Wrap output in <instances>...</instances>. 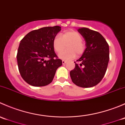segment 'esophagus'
I'll return each mask as SVG.
<instances>
[{"label":"esophagus","mask_w":125,"mask_h":125,"mask_svg":"<svg viewBox=\"0 0 125 125\" xmlns=\"http://www.w3.org/2000/svg\"><path fill=\"white\" fill-rule=\"evenodd\" d=\"M66 63V60H62V64L63 65H65V64Z\"/></svg>","instance_id":"esophagus-1"}]
</instances>
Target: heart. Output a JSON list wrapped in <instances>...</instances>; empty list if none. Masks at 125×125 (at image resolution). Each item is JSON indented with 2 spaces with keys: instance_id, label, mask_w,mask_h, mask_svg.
Returning <instances> with one entry per match:
<instances>
[{
  "instance_id": "1",
  "label": "heart",
  "mask_w": 125,
  "mask_h": 125,
  "mask_svg": "<svg viewBox=\"0 0 125 125\" xmlns=\"http://www.w3.org/2000/svg\"><path fill=\"white\" fill-rule=\"evenodd\" d=\"M82 36L79 32L74 30L65 31L62 37L57 35L52 42L54 50L57 53L63 51L68 44V50L60 54L59 57L63 60H71L76 56L80 55L85 51L86 46L82 41Z\"/></svg>"
}]
</instances>
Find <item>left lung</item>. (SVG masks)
Returning <instances> with one entry per match:
<instances>
[{"label":"left lung","instance_id":"8db88e82","mask_svg":"<svg viewBox=\"0 0 125 125\" xmlns=\"http://www.w3.org/2000/svg\"><path fill=\"white\" fill-rule=\"evenodd\" d=\"M78 32L86 42V49L70 71L73 82L82 88H90L97 85L106 71L109 60V45L97 31L87 28H80Z\"/></svg>","mask_w":125,"mask_h":125}]
</instances>
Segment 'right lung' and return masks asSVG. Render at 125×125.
<instances>
[{"instance_id": "add662e5", "label": "right lung", "mask_w": 125, "mask_h": 125, "mask_svg": "<svg viewBox=\"0 0 125 125\" xmlns=\"http://www.w3.org/2000/svg\"><path fill=\"white\" fill-rule=\"evenodd\" d=\"M60 30L59 26L43 27L31 31L21 40L17 54V65L21 76L29 85H49L56 70L62 65L52 45L54 38Z\"/></svg>"}]
</instances>
